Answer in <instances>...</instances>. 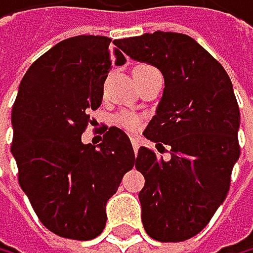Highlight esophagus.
I'll use <instances>...</instances> for the list:
<instances>
[{
	"mask_svg": "<svg viewBox=\"0 0 253 253\" xmlns=\"http://www.w3.org/2000/svg\"><path fill=\"white\" fill-rule=\"evenodd\" d=\"M129 139H131L134 154H137V150H139V146H141V137H139V136H131V137H129Z\"/></svg>",
	"mask_w": 253,
	"mask_h": 253,
	"instance_id": "34e87169",
	"label": "esophagus"
}]
</instances>
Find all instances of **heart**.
<instances>
[{
	"label": "heart",
	"mask_w": 253,
	"mask_h": 253,
	"mask_svg": "<svg viewBox=\"0 0 253 253\" xmlns=\"http://www.w3.org/2000/svg\"><path fill=\"white\" fill-rule=\"evenodd\" d=\"M139 68V66H137ZM116 124L124 128V129H128V131H134L141 126V117L137 116L134 112H128V111H122L116 116Z\"/></svg>",
	"instance_id": "heart-1"
}]
</instances>
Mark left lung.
<instances>
[{
	"label": "left lung",
	"instance_id": "left-lung-1",
	"mask_svg": "<svg viewBox=\"0 0 253 253\" xmlns=\"http://www.w3.org/2000/svg\"><path fill=\"white\" fill-rule=\"evenodd\" d=\"M117 50L158 68L165 90L144 136L169 158L141 147L136 169L147 235L162 243L190 239L209 223L230 190L239 158V106L223 66L187 35L171 31L114 41Z\"/></svg>",
	"mask_w": 253,
	"mask_h": 253
}]
</instances>
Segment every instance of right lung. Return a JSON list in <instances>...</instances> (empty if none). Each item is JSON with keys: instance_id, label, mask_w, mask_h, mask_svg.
<instances>
[{"instance_id": "1", "label": "right lung", "mask_w": 253, "mask_h": 253, "mask_svg": "<svg viewBox=\"0 0 253 253\" xmlns=\"http://www.w3.org/2000/svg\"><path fill=\"white\" fill-rule=\"evenodd\" d=\"M111 41L84 35L53 45L25 73L12 107L18 184L42 225L61 238L101 235L106 203L136 162L117 126L104 133L98 149L82 142L114 63ZM114 55L117 66L126 61L117 49Z\"/></svg>"}]
</instances>
